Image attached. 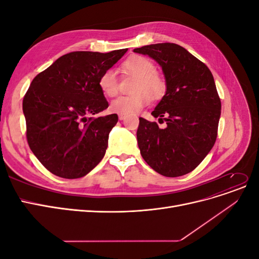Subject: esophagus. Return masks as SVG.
<instances>
[{"mask_svg":"<svg viewBox=\"0 0 259 259\" xmlns=\"http://www.w3.org/2000/svg\"><path fill=\"white\" fill-rule=\"evenodd\" d=\"M125 117H126V116H125L124 114H119V120H120V121L125 120Z\"/></svg>","mask_w":259,"mask_h":259,"instance_id":"34e87169","label":"esophagus"}]
</instances>
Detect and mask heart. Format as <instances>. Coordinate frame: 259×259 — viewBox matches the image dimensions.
Instances as JSON below:
<instances>
[{"instance_id": "b5f03b06", "label": "heart", "mask_w": 259, "mask_h": 259, "mask_svg": "<svg viewBox=\"0 0 259 259\" xmlns=\"http://www.w3.org/2000/svg\"><path fill=\"white\" fill-rule=\"evenodd\" d=\"M125 72L137 76L135 94L122 95L111 101L110 110L119 114H134L151 103L152 98L159 99L164 95L166 85L163 77L155 72L153 62L144 56H132L123 62ZM99 89L106 96L113 97L119 90L116 72L113 69H107L100 74L98 80Z\"/></svg>"}]
</instances>
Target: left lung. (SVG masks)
<instances>
[{"label": "left lung", "mask_w": 259, "mask_h": 259, "mask_svg": "<svg viewBox=\"0 0 259 259\" xmlns=\"http://www.w3.org/2000/svg\"><path fill=\"white\" fill-rule=\"evenodd\" d=\"M154 59L165 77L166 92L151 114L139 117L137 142L143 159L156 173L178 177L190 173L213 148L222 103L209 69L183 46L159 43L135 49Z\"/></svg>", "instance_id": "1"}]
</instances>
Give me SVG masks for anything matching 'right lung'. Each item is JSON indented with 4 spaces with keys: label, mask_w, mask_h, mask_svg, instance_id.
<instances>
[{
    "label": "right lung",
    "mask_w": 259,
    "mask_h": 259,
    "mask_svg": "<svg viewBox=\"0 0 259 259\" xmlns=\"http://www.w3.org/2000/svg\"><path fill=\"white\" fill-rule=\"evenodd\" d=\"M126 52L69 53L31 82L22 100L27 140L54 175L80 178L103 160L117 114L88 116L108 108L99 76Z\"/></svg>",
    "instance_id": "add662e5"
}]
</instances>
